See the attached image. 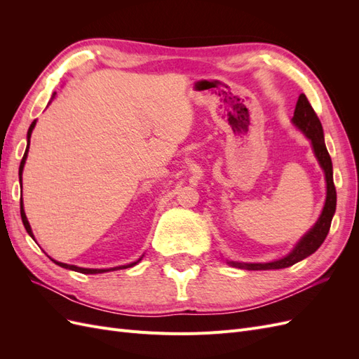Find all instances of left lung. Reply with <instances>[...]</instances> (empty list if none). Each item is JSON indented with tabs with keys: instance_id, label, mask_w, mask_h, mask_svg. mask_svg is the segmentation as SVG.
Wrapping results in <instances>:
<instances>
[{
	"instance_id": "left-lung-1",
	"label": "left lung",
	"mask_w": 359,
	"mask_h": 359,
	"mask_svg": "<svg viewBox=\"0 0 359 359\" xmlns=\"http://www.w3.org/2000/svg\"><path fill=\"white\" fill-rule=\"evenodd\" d=\"M292 123L310 139L314 156H316L320 168L323 169L325 180H327V201H325L322 214L318 219V222L314 223L311 229L301 238L298 244L292 248V252L287 256L274 260V262H265V264H245V262H233V260H229L227 264L232 266L248 269V271L281 269V268L292 266L297 262H299V260L306 259L316 252L330 232L331 222L335 212V205H337V193H335V186L332 180V161L328 154L327 145H325L320 119L318 118L316 112H314L310 102L307 100L306 94H301L298 97Z\"/></svg>"
}]
</instances>
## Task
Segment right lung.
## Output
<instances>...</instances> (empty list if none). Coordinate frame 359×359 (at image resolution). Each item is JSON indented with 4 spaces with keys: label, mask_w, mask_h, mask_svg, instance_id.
I'll list each match as a JSON object with an SVG mask.
<instances>
[{
    "label": "right lung",
    "mask_w": 359,
    "mask_h": 359,
    "mask_svg": "<svg viewBox=\"0 0 359 359\" xmlns=\"http://www.w3.org/2000/svg\"><path fill=\"white\" fill-rule=\"evenodd\" d=\"M57 93H53L52 99L55 97ZM36 126V119L34 121L31 123L29 128H28V133H27V149H25V154L22 157V161H20V166H19V181H20V187H22V170H24V166H25V161H27V156H28V148H29V139H31V133H32V128H34ZM20 217H22V223L25 226V229L28 232V235L34 240V235H32V231H31V226L27 220V215H25V211H24V203H22V198H20ZM142 259V257H140ZM139 259V260H140ZM53 260V259H52ZM137 260V262H139ZM57 265H60L61 268H66V269H72V271H76V273H82V274H102V273H107V271H116V269H124V268H130V266H135L137 262H133V264H128V265H121V266H115V268H107V269H93V268H81V266H76V265H67V264H62V262H57V260H53Z\"/></svg>",
    "instance_id": "1"
}]
</instances>
